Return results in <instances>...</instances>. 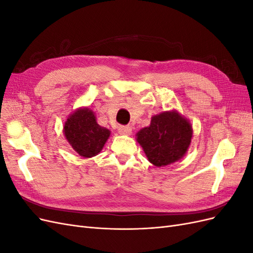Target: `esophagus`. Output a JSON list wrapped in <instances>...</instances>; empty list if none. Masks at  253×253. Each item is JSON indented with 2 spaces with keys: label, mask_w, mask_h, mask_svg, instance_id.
Here are the masks:
<instances>
[{
  "label": "esophagus",
  "mask_w": 253,
  "mask_h": 253,
  "mask_svg": "<svg viewBox=\"0 0 253 253\" xmlns=\"http://www.w3.org/2000/svg\"><path fill=\"white\" fill-rule=\"evenodd\" d=\"M118 132L121 135H131L132 134V127L129 126H120L118 127Z\"/></svg>",
  "instance_id": "1"
}]
</instances>
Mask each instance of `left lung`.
<instances>
[{
	"label": "left lung",
	"instance_id": "1",
	"mask_svg": "<svg viewBox=\"0 0 253 253\" xmlns=\"http://www.w3.org/2000/svg\"><path fill=\"white\" fill-rule=\"evenodd\" d=\"M189 120L176 112H164L151 119V125L136 134L149 162L164 167L185 156L192 138Z\"/></svg>",
	"mask_w": 253,
	"mask_h": 253
}]
</instances>
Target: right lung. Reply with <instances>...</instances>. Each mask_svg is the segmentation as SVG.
Instances as JSON below:
<instances>
[{
	"mask_svg": "<svg viewBox=\"0 0 253 253\" xmlns=\"http://www.w3.org/2000/svg\"><path fill=\"white\" fill-rule=\"evenodd\" d=\"M64 136L72 148L82 157L96 156L110 137V129L97 124L94 112L78 109L70 115L64 125Z\"/></svg>",
	"mask_w": 253,
	"mask_h": 253,
	"instance_id": "obj_1",
	"label": "right lung"
}]
</instances>
